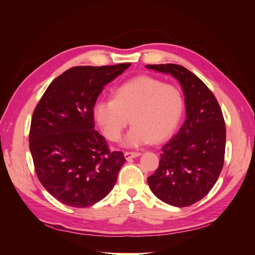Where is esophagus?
<instances>
[{
    "instance_id": "1",
    "label": "esophagus",
    "mask_w": 255,
    "mask_h": 255,
    "mask_svg": "<svg viewBox=\"0 0 255 255\" xmlns=\"http://www.w3.org/2000/svg\"><path fill=\"white\" fill-rule=\"evenodd\" d=\"M140 154H141L140 152H130V151H127V152H125V157H126V159L129 160V159H132V158H135V157H137V156H139Z\"/></svg>"
}]
</instances>
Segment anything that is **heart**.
<instances>
[{"mask_svg": "<svg viewBox=\"0 0 255 255\" xmlns=\"http://www.w3.org/2000/svg\"><path fill=\"white\" fill-rule=\"evenodd\" d=\"M184 99L180 89L151 76H138L115 90L114 99H99L95 118L105 137L118 141L132 123L125 143L139 146L159 142L170 136L182 118Z\"/></svg>", "mask_w": 255, "mask_h": 255, "instance_id": "b5f03b06", "label": "heart"}]
</instances>
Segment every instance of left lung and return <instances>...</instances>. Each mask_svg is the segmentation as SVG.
I'll use <instances>...</instances> for the list:
<instances>
[{"label": "left lung", "mask_w": 255, "mask_h": 255, "mask_svg": "<svg viewBox=\"0 0 255 255\" xmlns=\"http://www.w3.org/2000/svg\"><path fill=\"white\" fill-rule=\"evenodd\" d=\"M180 82L186 120L164 146L157 170L148 184L159 200L185 207L204 198L217 182L225 163L226 122L217 99L186 68L175 64L146 65Z\"/></svg>", "instance_id": "obj_1"}]
</instances>
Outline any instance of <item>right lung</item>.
<instances>
[{"mask_svg":"<svg viewBox=\"0 0 255 255\" xmlns=\"http://www.w3.org/2000/svg\"><path fill=\"white\" fill-rule=\"evenodd\" d=\"M129 65L72 67L49 85L36 105L29 150L38 180L59 202L88 207L115 186L126 158L95 130L94 107L105 85Z\"/></svg>","mask_w":255,"mask_h":255,"instance_id":"obj_1","label":"right lung"}]
</instances>
